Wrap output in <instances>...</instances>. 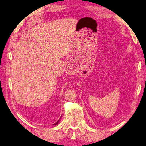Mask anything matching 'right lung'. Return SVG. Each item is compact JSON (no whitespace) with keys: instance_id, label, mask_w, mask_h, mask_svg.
<instances>
[{"instance_id":"obj_1","label":"right lung","mask_w":146,"mask_h":146,"mask_svg":"<svg viewBox=\"0 0 146 146\" xmlns=\"http://www.w3.org/2000/svg\"><path fill=\"white\" fill-rule=\"evenodd\" d=\"M61 118V117H60ZM60 120H58V121H57L56 122H55V123H54V124H53V125H57V124H58V123H59V122H60Z\"/></svg>"}]
</instances>
